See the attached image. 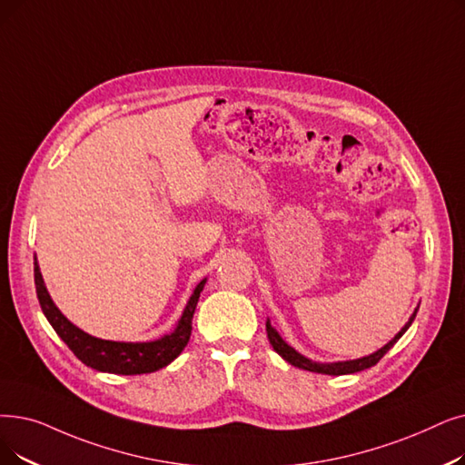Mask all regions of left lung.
<instances>
[{
  "instance_id": "1",
  "label": "left lung",
  "mask_w": 465,
  "mask_h": 465,
  "mask_svg": "<svg viewBox=\"0 0 465 465\" xmlns=\"http://www.w3.org/2000/svg\"><path fill=\"white\" fill-rule=\"evenodd\" d=\"M416 312H418V308H416ZM416 312L412 313V317H411V321L407 322L405 327L401 329V332L390 341V344H386L383 346L381 350H378L376 353H372V355H367V357H361V359H355V361H341V362H331V365H322V362H313V361H310V359H306L304 355H300L296 350H292L285 340H282L279 334H277V331L272 327V322L268 321L266 322V331H268V338H270V344L273 346V350L285 359L287 362H291V365H294V367H298V369H304V371H310V372H319V374H332V376H340V374H353V372H359V371H365V369H371V367H374L376 362L386 355L393 346H395V341L407 332V329L412 325V321H414V317H416Z\"/></svg>"
}]
</instances>
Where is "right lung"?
<instances>
[{"mask_svg":"<svg viewBox=\"0 0 465 465\" xmlns=\"http://www.w3.org/2000/svg\"><path fill=\"white\" fill-rule=\"evenodd\" d=\"M34 281H35V292L39 306H42L47 321L54 332L63 338L64 344L74 351V355L85 362L87 367L100 371V372H112V374H148L159 369L167 367L171 361H174L183 350L186 348L190 334H192V319L197 306V300L201 291L205 287L203 279L195 287L188 306L180 317L178 325L173 334H167L155 341H143V344H127V341H110L94 338L75 325L58 312L53 304V300L44 285L42 273H39L37 260H34Z\"/></svg>","mask_w":465,"mask_h":465,"instance_id":"right-lung-1","label":"right lung"}]
</instances>
